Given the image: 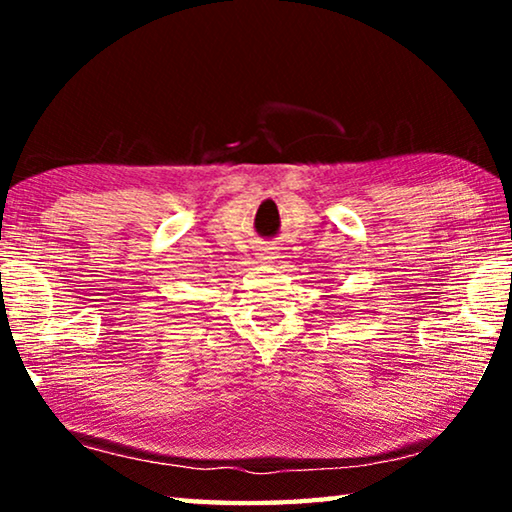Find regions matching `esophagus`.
<instances>
[{
    "mask_svg": "<svg viewBox=\"0 0 512 512\" xmlns=\"http://www.w3.org/2000/svg\"><path fill=\"white\" fill-rule=\"evenodd\" d=\"M255 255L262 259V262H273V259H275V248H268V246L257 248Z\"/></svg>",
    "mask_w": 512,
    "mask_h": 512,
    "instance_id": "1",
    "label": "esophagus"
}]
</instances>
